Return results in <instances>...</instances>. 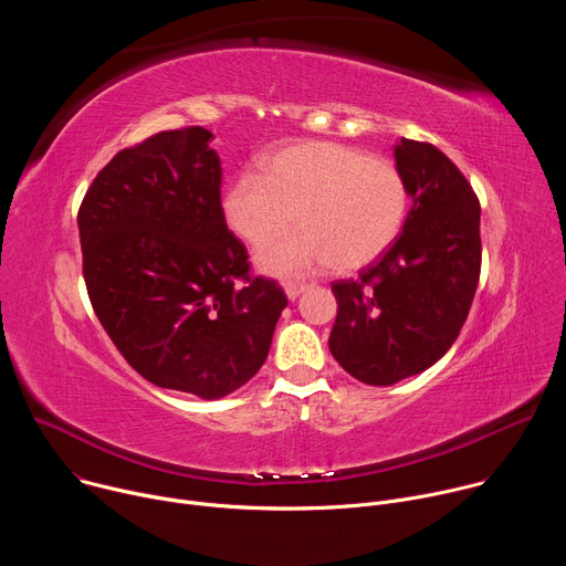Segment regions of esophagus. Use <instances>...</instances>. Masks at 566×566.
Returning a JSON list of instances; mask_svg holds the SVG:
<instances>
[{"label":"esophagus","instance_id":"34e87169","mask_svg":"<svg viewBox=\"0 0 566 566\" xmlns=\"http://www.w3.org/2000/svg\"><path fill=\"white\" fill-rule=\"evenodd\" d=\"M306 289H308V286H306V284H300V282H286V284H284V293H286L289 300L300 297Z\"/></svg>","mask_w":566,"mask_h":566}]
</instances>
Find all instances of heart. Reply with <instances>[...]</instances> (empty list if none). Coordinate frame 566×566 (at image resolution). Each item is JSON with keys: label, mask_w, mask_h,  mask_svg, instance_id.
<instances>
[{"label": "heart", "mask_w": 566, "mask_h": 566, "mask_svg": "<svg viewBox=\"0 0 566 566\" xmlns=\"http://www.w3.org/2000/svg\"><path fill=\"white\" fill-rule=\"evenodd\" d=\"M408 184L389 158L332 140L280 147L262 175L241 172L221 197L228 228L264 244L293 221L291 234L255 255L262 273L300 277L334 264L358 271L396 241L408 217Z\"/></svg>", "instance_id": "b5f03b06"}]
</instances>
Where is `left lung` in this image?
<instances>
[{"mask_svg":"<svg viewBox=\"0 0 566 566\" xmlns=\"http://www.w3.org/2000/svg\"><path fill=\"white\" fill-rule=\"evenodd\" d=\"M394 158L412 197L402 232L358 280L332 284L329 349L347 374L378 387L426 371L452 347L481 269V208L459 168L410 138Z\"/></svg>","mask_w":566,"mask_h":566,"instance_id":"obj_1","label":"left lung"}]
</instances>
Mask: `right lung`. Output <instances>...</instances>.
<instances>
[{
    "label": "right lung",
    "instance_id": "obj_1",
    "mask_svg": "<svg viewBox=\"0 0 566 566\" xmlns=\"http://www.w3.org/2000/svg\"><path fill=\"white\" fill-rule=\"evenodd\" d=\"M210 138L186 127L118 151L77 212L90 300L118 352L145 380L206 400L260 371L289 304L249 275Z\"/></svg>",
    "mask_w": 566,
    "mask_h": 566
}]
</instances>
